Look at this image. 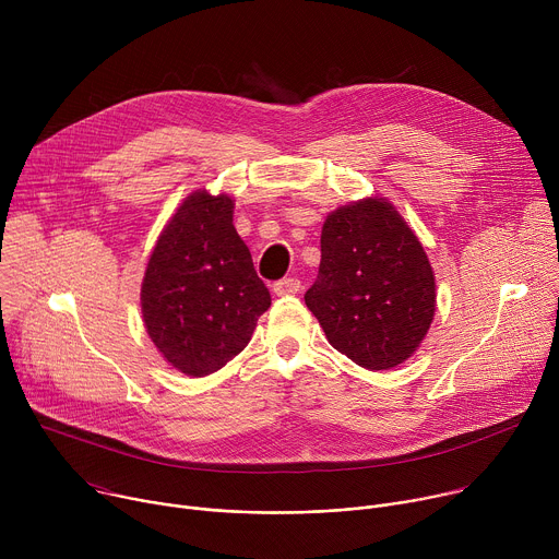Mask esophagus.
Instances as JSON below:
<instances>
[{"label": "esophagus", "instance_id": "obj_1", "mask_svg": "<svg viewBox=\"0 0 559 559\" xmlns=\"http://www.w3.org/2000/svg\"><path fill=\"white\" fill-rule=\"evenodd\" d=\"M272 292L276 296H292V294H298L300 292V281L298 278H283V281H276Z\"/></svg>", "mask_w": 559, "mask_h": 559}]
</instances>
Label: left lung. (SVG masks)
<instances>
[{"label":"left lung","instance_id":"8db88e82","mask_svg":"<svg viewBox=\"0 0 559 559\" xmlns=\"http://www.w3.org/2000/svg\"><path fill=\"white\" fill-rule=\"evenodd\" d=\"M330 345L369 371L403 365L436 313V276L416 231L384 197L328 214L305 294Z\"/></svg>","mask_w":559,"mask_h":559}]
</instances>
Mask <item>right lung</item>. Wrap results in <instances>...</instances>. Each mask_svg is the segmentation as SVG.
Returning a JSON list of instances; mask_svg holds the SVG:
<instances>
[{"label": "right lung", "instance_id": "obj_1", "mask_svg": "<svg viewBox=\"0 0 559 559\" xmlns=\"http://www.w3.org/2000/svg\"><path fill=\"white\" fill-rule=\"evenodd\" d=\"M231 221L229 194L194 190L168 218L145 265L147 336L173 369L192 378L241 354L272 305Z\"/></svg>", "mask_w": 559, "mask_h": 559}]
</instances>
